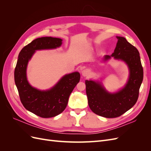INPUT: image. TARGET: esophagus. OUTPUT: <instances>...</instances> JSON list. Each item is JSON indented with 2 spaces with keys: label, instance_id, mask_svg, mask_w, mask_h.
Listing matches in <instances>:
<instances>
[{
  "label": "esophagus",
  "instance_id": "34e87169",
  "mask_svg": "<svg viewBox=\"0 0 151 151\" xmlns=\"http://www.w3.org/2000/svg\"><path fill=\"white\" fill-rule=\"evenodd\" d=\"M82 74L83 76H88L89 74V71L88 69H84L82 72Z\"/></svg>",
  "mask_w": 151,
  "mask_h": 151
}]
</instances>
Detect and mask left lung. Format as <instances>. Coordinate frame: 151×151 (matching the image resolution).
<instances>
[{
  "label": "left lung",
  "mask_w": 151,
  "mask_h": 151,
  "mask_svg": "<svg viewBox=\"0 0 151 151\" xmlns=\"http://www.w3.org/2000/svg\"><path fill=\"white\" fill-rule=\"evenodd\" d=\"M118 42L111 56L106 55L105 60L114 57L125 61L129 66L130 76L128 83L118 93L111 94L101 84L93 81H86L88 104L94 113L105 118H116L125 113L137 101L139 89L143 81V67L140 54L134 46L124 37L116 36Z\"/></svg>",
  "instance_id": "1"
}]
</instances>
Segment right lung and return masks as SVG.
<instances>
[{
  "instance_id": "right-lung-1",
  "label": "right lung",
  "mask_w": 151,
  "mask_h": 151,
  "mask_svg": "<svg viewBox=\"0 0 151 151\" xmlns=\"http://www.w3.org/2000/svg\"><path fill=\"white\" fill-rule=\"evenodd\" d=\"M62 41L52 37L32 41L21 50L14 70L15 83L22 105L42 118L55 116L64 110L70 93L80 81L79 73L73 72L63 76L51 89L42 91L33 88L27 81V65L35 50L56 48L62 45Z\"/></svg>"
}]
</instances>
